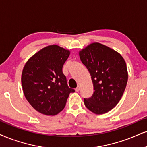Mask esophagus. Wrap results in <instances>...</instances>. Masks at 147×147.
<instances>
[{"label": "esophagus", "instance_id": "esophagus-1", "mask_svg": "<svg viewBox=\"0 0 147 147\" xmlns=\"http://www.w3.org/2000/svg\"><path fill=\"white\" fill-rule=\"evenodd\" d=\"M80 90V86H78L77 87L75 88V90H76V92H78Z\"/></svg>", "mask_w": 147, "mask_h": 147}]
</instances>
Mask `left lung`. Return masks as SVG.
Returning a JSON list of instances; mask_svg holds the SVG:
<instances>
[{
	"mask_svg": "<svg viewBox=\"0 0 147 147\" xmlns=\"http://www.w3.org/2000/svg\"><path fill=\"white\" fill-rule=\"evenodd\" d=\"M79 54L93 83V94L84 99L85 106L97 115L106 113L117 106L125 89V61L120 54L99 43H91Z\"/></svg>",
	"mask_w": 147,
	"mask_h": 147,
	"instance_id": "1",
	"label": "left lung"
}]
</instances>
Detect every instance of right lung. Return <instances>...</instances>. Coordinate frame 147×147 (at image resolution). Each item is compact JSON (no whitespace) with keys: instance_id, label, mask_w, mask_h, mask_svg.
Masks as SVG:
<instances>
[{"instance_id":"right-lung-1","label":"right lung","mask_w":147,"mask_h":147,"mask_svg":"<svg viewBox=\"0 0 147 147\" xmlns=\"http://www.w3.org/2000/svg\"><path fill=\"white\" fill-rule=\"evenodd\" d=\"M70 52L57 45L47 46L27 61L22 74L25 97L32 108L46 115L62 111L71 93L63 66Z\"/></svg>"}]
</instances>
